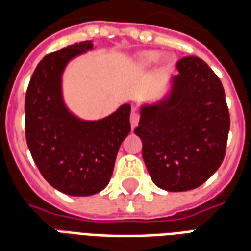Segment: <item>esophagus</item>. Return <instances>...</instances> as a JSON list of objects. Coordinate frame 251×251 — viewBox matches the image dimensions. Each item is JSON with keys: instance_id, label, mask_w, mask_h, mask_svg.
<instances>
[{"instance_id": "esophagus-1", "label": "esophagus", "mask_w": 251, "mask_h": 251, "mask_svg": "<svg viewBox=\"0 0 251 251\" xmlns=\"http://www.w3.org/2000/svg\"><path fill=\"white\" fill-rule=\"evenodd\" d=\"M138 121H140V114L137 113V111H131V114H130V125L131 127L134 129L137 125H138Z\"/></svg>"}]
</instances>
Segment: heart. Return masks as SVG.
<instances>
[{"mask_svg": "<svg viewBox=\"0 0 251 251\" xmlns=\"http://www.w3.org/2000/svg\"><path fill=\"white\" fill-rule=\"evenodd\" d=\"M158 56H160V53H158L157 51H145L140 55L138 62H140V64H141L142 67L152 66L153 63L157 62Z\"/></svg>", "mask_w": 251, "mask_h": 251, "instance_id": "heart-1", "label": "heart"}]
</instances>
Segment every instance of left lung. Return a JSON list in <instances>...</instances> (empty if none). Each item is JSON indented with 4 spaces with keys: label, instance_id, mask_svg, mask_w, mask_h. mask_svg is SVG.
Returning <instances> with one entry per match:
<instances>
[{
    "label": "left lung",
    "instance_id": "obj_1",
    "mask_svg": "<svg viewBox=\"0 0 251 251\" xmlns=\"http://www.w3.org/2000/svg\"><path fill=\"white\" fill-rule=\"evenodd\" d=\"M171 95L142 106L134 133L153 183L169 192L198 188L226 154L230 114L225 90L208 64L196 56L176 63Z\"/></svg>",
    "mask_w": 251,
    "mask_h": 251
}]
</instances>
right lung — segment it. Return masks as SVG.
<instances>
[{"label":"right lung","instance_id":"add662e5","mask_svg":"<svg viewBox=\"0 0 251 251\" xmlns=\"http://www.w3.org/2000/svg\"><path fill=\"white\" fill-rule=\"evenodd\" d=\"M93 50L80 41L44 56L25 95V137L43 177L60 192L90 196L109 184L121 144L130 131V104L109 117L82 121L67 110L62 74L72 57Z\"/></svg>","mask_w":251,"mask_h":251}]
</instances>
